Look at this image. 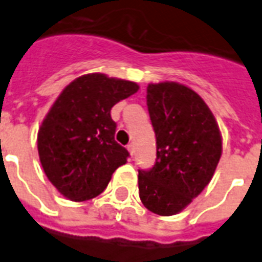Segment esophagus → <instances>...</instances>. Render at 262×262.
<instances>
[{
	"instance_id": "obj_1",
	"label": "esophagus",
	"mask_w": 262,
	"mask_h": 262,
	"mask_svg": "<svg viewBox=\"0 0 262 262\" xmlns=\"http://www.w3.org/2000/svg\"><path fill=\"white\" fill-rule=\"evenodd\" d=\"M127 149H129V152H130V155H132V156L135 155V152H136L135 144H133V143H129V144H127Z\"/></svg>"
}]
</instances>
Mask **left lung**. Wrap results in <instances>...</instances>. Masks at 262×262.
Listing matches in <instances>:
<instances>
[{
	"mask_svg": "<svg viewBox=\"0 0 262 262\" xmlns=\"http://www.w3.org/2000/svg\"><path fill=\"white\" fill-rule=\"evenodd\" d=\"M147 106L156 162L139 170L140 199L156 215L171 216L209 183L222 155V137L205 102L182 84H149Z\"/></svg>",
	"mask_w": 262,
	"mask_h": 262,
	"instance_id": "left-lung-1",
	"label": "left lung"
}]
</instances>
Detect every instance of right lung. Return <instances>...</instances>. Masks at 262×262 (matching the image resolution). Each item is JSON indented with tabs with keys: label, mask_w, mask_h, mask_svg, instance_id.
Returning <instances> with one entry per match:
<instances>
[{
	"label": "right lung",
	"mask_w": 262,
	"mask_h": 262,
	"mask_svg": "<svg viewBox=\"0 0 262 262\" xmlns=\"http://www.w3.org/2000/svg\"><path fill=\"white\" fill-rule=\"evenodd\" d=\"M132 81L100 73L72 81L51 107L38 133V151L47 178L72 201L99 195L129 152L115 141V103L137 92Z\"/></svg>",
	"instance_id": "right-lung-1"
}]
</instances>
